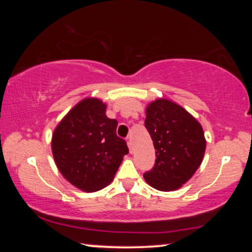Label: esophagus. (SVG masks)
Segmentation results:
<instances>
[{
    "mask_svg": "<svg viewBox=\"0 0 252 252\" xmlns=\"http://www.w3.org/2000/svg\"><path fill=\"white\" fill-rule=\"evenodd\" d=\"M127 144H128V148H129V153L132 154V153H133V144H132V141H130L129 137H128V139H127Z\"/></svg>",
    "mask_w": 252,
    "mask_h": 252,
    "instance_id": "esophagus-1",
    "label": "esophagus"
}]
</instances>
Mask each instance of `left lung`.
I'll return each mask as SVG.
<instances>
[{
	"label": "left lung",
	"mask_w": 252,
	"mask_h": 252,
	"mask_svg": "<svg viewBox=\"0 0 252 252\" xmlns=\"http://www.w3.org/2000/svg\"><path fill=\"white\" fill-rule=\"evenodd\" d=\"M146 116L144 126L154 141L156 160L143 177L158 190H175L202 163L206 144L203 128L190 113L168 99L150 103Z\"/></svg>",
	"instance_id": "1"
}]
</instances>
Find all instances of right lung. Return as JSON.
Segmentation results:
<instances>
[{
    "label": "right lung",
    "instance_id": "right-lung-1",
    "mask_svg": "<svg viewBox=\"0 0 252 252\" xmlns=\"http://www.w3.org/2000/svg\"><path fill=\"white\" fill-rule=\"evenodd\" d=\"M106 105L97 98L78 103L55 129L51 149L63 177L85 191H97L112 181L126 141L117 135L118 122L105 115Z\"/></svg>",
    "mask_w": 252,
    "mask_h": 252
}]
</instances>
